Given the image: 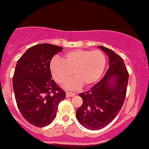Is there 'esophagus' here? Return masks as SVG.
<instances>
[{"instance_id":"34e87169","label":"esophagus","mask_w":149,"mask_h":149,"mask_svg":"<svg viewBox=\"0 0 149 149\" xmlns=\"http://www.w3.org/2000/svg\"><path fill=\"white\" fill-rule=\"evenodd\" d=\"M74 95H75V94L73 93V92H66V97H74Z\"/></svg>"}]
</instances>
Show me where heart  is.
Here are the masks:
<instances>
[{"mask_svg":"<svg viewBox=\"0 0 149 149\" xmlns=\"http://www.w3.org/2000/svg\"><path fill=\"white\" fill-rule=\"evenodd\" d=\"M107 58L100 50L74 49L64 55L63 61L54 57L49 63L52 77L59 84L66 83L67 89H78L84 84L90 87L96 84L101 77L105 69Z\"/></svg>","mask_w":149,"mask_h":149,"instance_id":"1","label":"heart"}]
</instances>
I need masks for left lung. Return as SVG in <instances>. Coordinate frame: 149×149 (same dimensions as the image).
<instances>
[{"label":"left lung","instance_id":"obj_1","mask_svg":"<svg viewBox=\"0 0 149 149\" xmlns=\"http://www.w3.org/2000/svg\"><path fill=\"white\" fill-rule=\"evenodd\" d=\"M109 58V68L97 84L80 94L83 104L76 111L81 125L91 130H100L116 117L126 97L129 73L123 59L113 50L98 46Z\"/></svg>","mask_w":149,"mask_h":149}]
</instances>
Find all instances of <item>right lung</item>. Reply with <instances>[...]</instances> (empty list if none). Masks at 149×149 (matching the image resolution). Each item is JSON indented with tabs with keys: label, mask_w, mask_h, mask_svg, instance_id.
<instances>
[{
	"label": "right lung",
	"mask_w": 149,
	"mask_h": 149,
	"mask_svg": "<svg viewBox=\"0 0 149 149\" xmlns=\"http://www.w3.org/2000/svg\"><path fill=\"white\" fill-rule=\"evenodd\" d=\"M63 48L49 43L32 46L17 62L13 77L16 102L25 120L44 127L55 118L65 92L52 79L49 63Z\"/></svg>",
	"instance_id": "1"
}]
</instances>
